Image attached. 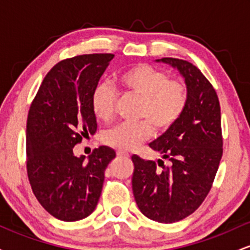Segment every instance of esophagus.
Wrapping results in <instances>:
<instances>
[{"label":"esophagus","instance_id":"obj_1","mask_svg":"<svg viewBox=\"0 0 250 250\" xmlns=\"http://www.w3.org/2000/svg\"><path fill=\"white\" fill-rule=\"evenodd\" d=\"M116 154H117V156H119V157H129V154L127 153V151L117 150Z\"/></svg>","mask_w":250,"mask_h":250}]
</instances>
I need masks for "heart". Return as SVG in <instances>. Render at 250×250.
<instances>
[{"label":"heart","instance_id":"obj_1","mask_svg":"<svg viewBox=\"0 0 250 250\" xmlns=\"http://www.w3.org/2000/svg\"><path fill=\"white\" fill-rule=\"evenodd\" d=\"M117 88L142 97L140 122H123L109 129L103 141L121 150H131L147 141L157 131L173 128L186 113L189 89L180 80H170L166 71L147 63H140L123 70L116 77ZM116 90L109 83H100L91 95V109L99 120L108 121L114 114Z\"/></svg>","mask_w":250,"mask_h":250}]
</instances>
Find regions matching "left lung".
<instances>
[{"label": "left lung", "instance_id": "8db88e82", "mask_svg": "<svg viewBox=\"0 0 250 250\" xmlns=\"http://www.w3.org/2000/svg\"><path fill=\"white\" fill-rule=\"evenodd\" d=\"M177 68L189 89L186 113L173 128L149 145L168 160H143L133 155V193L148 219L173 223L193 214L213 186L223 153L219 97L211 83L193 63L163 57Z\"/></svg>", "mask_w": 250, "mask_h": 250}]
</instances>
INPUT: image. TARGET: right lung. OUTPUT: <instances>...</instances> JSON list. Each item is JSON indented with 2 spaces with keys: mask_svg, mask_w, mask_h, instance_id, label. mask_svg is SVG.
<instances>
[{
  "mask_svg": "<svg viewBox=\"0 0 250 250\" xmlns=\"http://www.w3.org/2000/svg\"><path fill=\"white\" fill-rule=\"evenodd\" d=\"M113 54H85L56 63L31 102L27 119V174L37 201L62 221L94 211L104 171L116 156L108 147L94 149L88 161L73 148L97 129L91 95Z\"/></svg>",
  "mask_w": 250,
  "mask_h": 250,
  "instance_id": "right-lung-1",
  "label": "right lung"
}]
</instances>
